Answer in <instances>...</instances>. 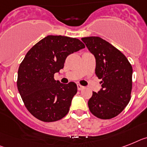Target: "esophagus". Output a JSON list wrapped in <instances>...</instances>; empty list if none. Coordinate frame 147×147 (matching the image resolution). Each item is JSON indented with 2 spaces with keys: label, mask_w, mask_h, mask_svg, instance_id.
Listing matches in <instances>:
<instances>
[{
  "label": "esophagus",
  "mask_w": 147,
  "mask_h": 147,
  "mask_svg": "<svg viewBox=\"0 0 147 147\" xmlns=\"http://www.w3.org/2000/svg\"><path fill=\"white\" fill-rule=\"evenodd\" d=\"M77 88H78V90H82V89L84 88V86H82L80 84H77Z\"/></svg>",
  "instance_id": "34e87169"
}]
</instances>
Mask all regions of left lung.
Returning a JSON list of instances; mask_svg holds the SVG:
<instances>
[{"instance_id": "1", "label": "left lung", "mask_w": 147, "mask_h": 147, "mask_svg": "<svg viewBox=\"0 0 147 147\" xmlns=\"http://www.w3.org/2000/svg\"><path fill=\"white\" fill-rule=\"evenodd\" d=\"M95 58V74L101 88L93 92L88 100L89 110L94 116L109 119L118 116L130 101L132 88V67L124 55L99 37L81 39Z\"/></svg>"}]
</instances>
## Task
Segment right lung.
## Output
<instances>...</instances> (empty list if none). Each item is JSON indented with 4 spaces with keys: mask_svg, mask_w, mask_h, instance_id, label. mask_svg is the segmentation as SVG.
Returning <instances> with one entry per match:
<instances>
[{
    "mask_svg": "<svg viewBox=\"0 0 147 147\" xmlns=\"http://www.w3.org/2000/svg\"><path fill=\"white\" fill-rule=\"evenodd\" d=\"M83 48L78 39L49 35L28 52L19 67L17 87L34 117L50 122L67 114L77 86L74 82L63 84L55 80L54 74L64 67L69 55Z\"/></svg>",
    "mask_w": 147,
    "mask_h": 147,
    "instance_id": "1",
    "label": "right lung"
}]
</instances>
